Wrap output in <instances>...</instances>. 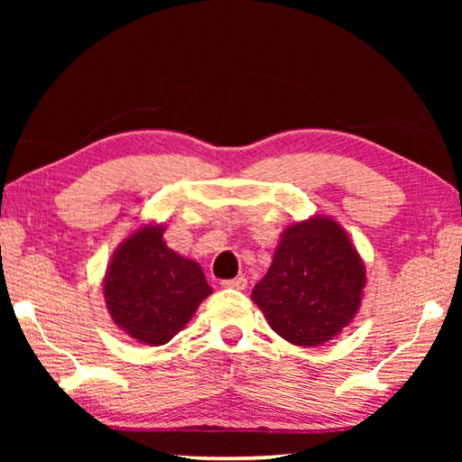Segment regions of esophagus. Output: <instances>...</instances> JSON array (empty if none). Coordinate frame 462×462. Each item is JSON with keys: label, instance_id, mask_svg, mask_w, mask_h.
<instances>
[{"label": "esophagus", "instance_id": "obj_1", "mask_svg": "<svg viewBox=\"0 0 462 462\" xmlns=\"http://www.w3.org/2000/svg\"><path fill=\"white\" fill-rule=\"evenodd\" d=\"M220 286L233 288V290H245V286H248V280H245L244 275H239V277H233V280H223L220 282Z\"/></svg>", "mask_w": 462, "mask_h": 462}]
</instances>
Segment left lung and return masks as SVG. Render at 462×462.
<instances>
[{
    "label": "left lung",
    "mask_w": 462,
    "mask_h": 462,
    "mask_svg": "<svg viewBox=\"0 0 462 462\" xmlns=\"http://www.w3.org/2000/svg\"><path fill=\"white\" fill-rule=\"evenodd\" d=\"M365 283L351 239L330 218L288 226L252 299L273 330L300 346L321 345L357 313Z\"/></svg>",
    "instance_id": "8db88e82"
}]
</instances>
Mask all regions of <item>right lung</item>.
<instances>
[{"label":"right lung","instance_id":"right-lung-1","mask_svg":"<svg viewBox=\"0 0 462 462\" xmlns=\"http://www.w3.org/2000/svg\"><path fill=\"white\" fill-rule=\"evenodd\" d=\"M163 226H144L119 245L105 277V299L116 324L147 345L179 334L212 288L198 263L163 244Z\"/></svg>","mask_w":462,"mask_h":462}]
</instances>
